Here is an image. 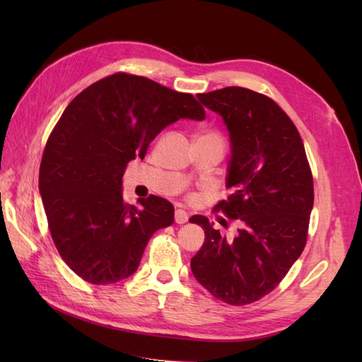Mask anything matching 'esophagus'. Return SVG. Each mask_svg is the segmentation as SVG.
Returning a JSON list of instances; mask_svg holds the SVG:
<instances>
[{
  "mask_svg": "<svg viewBox=\"0 0 362 362\" xmlns=\"http://www.w3.org/2000/svg\"><path fill=\"white\" fill-rule=\"evenodd\" d=\"M187 221H189L187 211H184V210H177V211H175V222H177L178 225H182V223H185Z\"/></svg>",
  "mask_w": 362,
  "mask_h": 362,
  "instance_id": "obj_1",
  "label": "esophagus"
}]
</instances>
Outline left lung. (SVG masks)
Returning a JSON list of instances; mask_svg holds the SVG:
<instances>
[{
    "instance_id": "1",
    "label": "left lung",
    "mask_w": 362,
    "mask_h": 362,
    "mask_svg": "<svg viewBox=\"0 0 362 362\" xmlns=\"http://www.w3.org/2000/svg\"><path fill=\"white\" fill-rule=\"evenodd\" d=\"M198 100L222 116L231 140L226 187L234 192L214 210L242 226L226 238L205 216L190 217L205 233L190 267L216 299L247 305L275 290L302 254L313 173L298 128L272 98L233 86Z\"/></svg>"
}]
</instances>
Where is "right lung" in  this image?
Wrapping results in <instances>:
<instances>
[{
	"mask_svg": "<svg viewBox=\"0 0 362 362\" xmlns=\"http://www.w3.org/2000/svg\"><path fill=\"white\" fill-rule=\"evenodd\" d=\"M181 117H205L192 93L117 72L76 95L51 131L39 190L52 242L81 279L107 286L131 276L152 234L173 223V205L160 196L128 204L122 177Z\"/></svg>",
	"mask_w": 362,
	"mask_h": 362,
	"instance_id": "1",
	"label": "right lung"
}]
</instances>
